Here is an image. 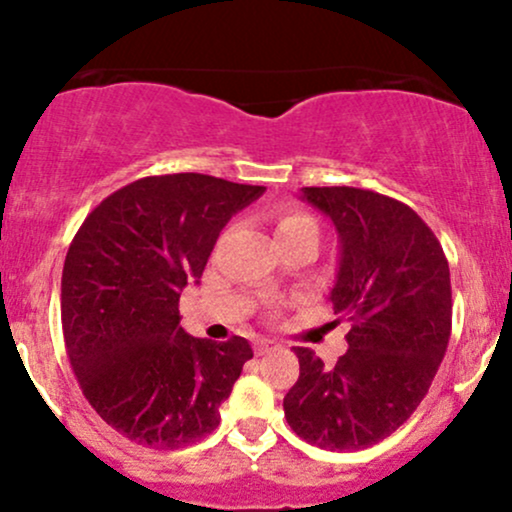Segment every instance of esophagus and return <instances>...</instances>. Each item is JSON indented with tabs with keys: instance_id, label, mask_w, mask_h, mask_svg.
<instances>
[{
	"instance_id": "34e87169",
	"label": "esophagus",
	"mask_w": 512,
	"mask_h": 512,
	"mask_svg": "<svg viewBox=\"0 0 512 512\" xmlns=\"http://www.w3.org/2000/svg\"><path fill=\"white\" fill-rule=\"evenodd\" d=\"M276 349H279V344L272 342V339H257V342H255V354L257 356H267Z\"/></svg>"
}]
</instances>
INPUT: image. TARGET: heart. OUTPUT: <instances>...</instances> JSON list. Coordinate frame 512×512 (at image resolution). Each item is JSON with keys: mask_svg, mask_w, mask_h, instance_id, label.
Instances as JSON below:
<instances>
[{"mask_svg": "<svg viewBox=\"0 0 512 512\" xmlns=\"http://www.w3.org/2000/svg\"><path fill=\"white\" fill-rule=\"evenodd\" d=\"M274 231L279 243L301 236H317V223L313 216L298 209H281L274 219Z\"/></svg>", "mask_w": 512, "mask_h": 512, "instance_id": "b5f03b06", "label": "heart"}]
</instances>
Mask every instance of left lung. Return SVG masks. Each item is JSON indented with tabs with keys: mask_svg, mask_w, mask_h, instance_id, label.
I'll use <instances>...</instances> for the list:
<instances>
[{
	"mask_svg": "<svg viewBox=\"0 0 512 512\" xmlns=\"http://www.w3.org/2000/svg\"><path fill=\"white\" fill-rule=\"evenodd\" d=\"M339 236L330 301L349 315L344 356L325 366L296 346L301 375L286 392L289 426L325 450H361L395 433L436 378L450 342L445 252L407 204L358 187H303Z\"/></svg>",
	"mask_w": 512,
	"mask_h": 512,
	"instance_id": "left-lung-1",
	"label": "left lung"
}]
</instances>
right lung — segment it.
I'll return each mask as SVG.
<instances>
[{
	"mask_svg": "<svg viewBox=\"0 0 512 512\" xmlns=\"http://www.w3.org/2000/svg\"><path fill=\"white\" fill-rule=\"evenodd\" d=\"M264 192L202 173L151 175L105 197L62 269V330L76 380L117 433L175 450L219 426L248 339L190 337L180 293L199 281L221 228Z\"/></svg>",
	"mask_w": 512,
	"mask_h": 512,
	"instance_id": "add662e5",
	"label": "right lung"
}]
</instances>
